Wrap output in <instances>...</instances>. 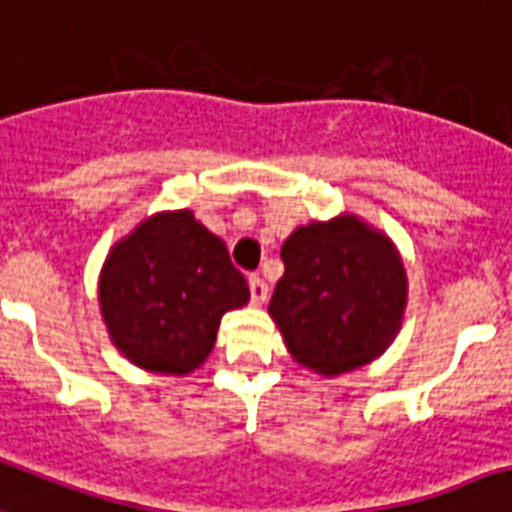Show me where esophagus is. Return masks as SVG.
Listing matches in <instances>:
<instances>
[{"instance_id":"1","label":"esophagus","mask_w":512,"mask_h":512,"mask_svg":"<svg viewBox=\"0 0 512 512\" xmlns=\"http://www.w3.org/2000/svg\"><path fill=\"white\" fill-rule=\"evenodd\" d=\"M248 288H251V301L253 304H264L269 296V285L261 280L259 275H251L248 277Z\"/></svg>"}]
</instances>
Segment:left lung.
<instances>
[{"mask_svg":"<svg viewBox=\"0 0 512 512\" xmlns=\"http://www.w3.org/2000/svg\"><path fill=\"white\" fill-rule=\"evenodd\" d=\"M269 314L309 370L341 375L388 349L402 325L407 275L394 243L357 216L298 227Z\"/></svg>","mask_w":512,"mask_h":512,"instance_id":"1","label":"left lung"}]
</instances>
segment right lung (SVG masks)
Wrapping results in <instances>:
<instances>
[{
	"mask_svg": "<svg viewBox=\"0 0 512 512\" xmlns=\"http://www.w3.org/2000/svg\"><path fill=\"white\" fill-rule=\"evenodd\" d=\"M251 290L227 245L192 211L158 214L110 251L100 309L121 354L163 375L192 372L211 354L222 314Z\"/></svg>",
	"mask_w": 512,
	"mask_h": 512,
	"instance_id": "1",
	"label": "right lung"
}]
</instances>
